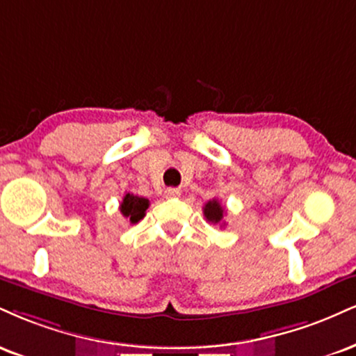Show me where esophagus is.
Here are the masks:
<instances>
[{
  "label": "esophagus",
  "mask_w": 356,
  "mask_h": 356,
  "mask_svg": "<svg viewBox=\"0 0 356 356\" xmlns=\"http://www.w3.org/2000/svg\"><path fill=\"white\" fill-rule=\"evenodd\" d=\"M164 195L167 199H175V197H181V189H175V187H169V189H165Z\"/></svg>",
  "instance_id": "esophagus-1"
}]
</instances>
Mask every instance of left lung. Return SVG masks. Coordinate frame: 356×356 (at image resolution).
Segmentation results:
<instances>
[{"instance_id": "obj_1", "label": "left lung", "mask_w": 356, "mask_h": 356, "mask_svg": "<svg viewBox=\"0 0 356 356\" xmlns=\"http://www.w3.org/2000/svg\"><path fill=\"white\" fill-rule=\"evenodd\" d=\"M204 216H205V219H207L209 222H212V224H222V222H224L225 209L222 207L219 200L212 199L204 205Z\"/></svg>"}]
</instances>
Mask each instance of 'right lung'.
I'll list each match as a JSON object with an SVG mask.
<instances>
[{
	"label": "right lung",
	"mask_w": 356,
	"mask_h": 356,
	"mask_svg": "<svg viewBox=\"0 0 356 356\" xmlns=\"http://www.w3.org/2000/svg\"><path fill=\"white\" fill-rule=\"evenodd\" d=\"M147 207H149L147 199H144V197H139V195H134V194H129V192H127V194L124 195L119 211H121L122 216L126 217L131 224H137V222H139L145 216Z\"/></svg>",
	"instance_id": "add662e5"
}]
</instances>
